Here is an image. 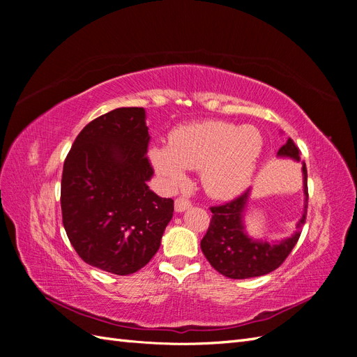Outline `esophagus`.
Returning <instances> with one entry per match:
<instances>
[{"mask_svg": "<svg viewBox=\"0 0 357 357\" xmlns=\"http://www.w3.org/2000/svg\"><path fill=\"white\" fill-rule=\"evenodd\" d=\"M174 205H176V211L177 213H183V211H186V210H189L192 207L190 201H188L186 198H177Z\"/></svg>", "mask_w": 357, "mask_h": 357, "instance_id": "obj_1", "label": "esophagus"}]
</instances>
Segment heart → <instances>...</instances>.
<instances>
[{"label": "heart", "instance_id": "1", "mask_svg": "<svg viewBox=\"0 0 357 357\" xmlns=\"http://www.w3.org/2000/svg\"><path fill=\"white\" fill-rule=\"evenodd\" d=\"M262 147L264 137L253 125L204 121L172 129L167 147L150 149L149 158L169 188L185 183L186 169H199L204 190L226 199L250 186Z\"/></svg>", "mask_w": 357, "mask_h": 357}]
</instances>
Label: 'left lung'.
Here are the masks:
<instances>
[{
    "label": "left lung",
    "instance_id": "1",
    "mask_svg": "<svg viewBox=\"0 0 357 357\" xmlns=\"http://www.w3.org/2000/svg\"><path fill=\"white\" fill-rule=\"evenodd\" d=\"M277 156L296 162L301 160L299 149L291 138L278 150ZM302 189H304V208L296 223V231L280 241L253 238L247 234L244 215L252 189L228 204L211 207L213 218L208 231L201 240V250L210 265L222 275L236 280L261 277L277 269L298 243L302 226L305 223L308 207L305 162H302Z\"/></svg>",
    "mask_w": 357,
    "mask_h": 357
}]
</instances>
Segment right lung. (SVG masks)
Here are the masks:
<instances>
[{
    "instance_id": "add662e5",
    "label": "right lung",
    "mask_w": 357,
    "mask_h": 357,
    "mask_svg": "<svg viewBox=\"0 0 357 357\" xmlns=\"http://www.w3.org/2000/svg\"><path fill=\"white\" fill-rule=\"evenodd\" d=\"M149 128L142 107H121L86 125L63 162V228L86 264L134 274L159 250L174 201L147 181Z\"/></svg>"
}]
</instances>
